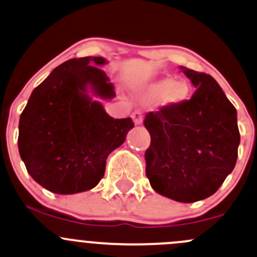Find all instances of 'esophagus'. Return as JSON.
Here are the masks:
<instances>
[{"mask_svg": "<svg viewBox=\"0 0 257 257\" xmlns=\"http://www.w3.org/2000/svg\"><path fill=\"white\" fill-rule=\"evenodd\" d=\"M132 118H133V121L136 125H140V124L143 123V114L142 112H139V110H136V112H133V114H132Z\"/></svg>", "mask_w": 257, "mask_h": 257, "instance_id": "34e87169", "label": "esophagus"}]
</instances>
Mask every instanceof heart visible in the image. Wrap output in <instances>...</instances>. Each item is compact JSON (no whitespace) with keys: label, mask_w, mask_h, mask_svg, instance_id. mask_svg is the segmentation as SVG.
Returning a JSON list of instances; mask_svg holds the SVG:
<instances>
[{"label":"heart","mask_w":257,"mask_h":257,"mask_svg":"<svg viewBox=\"0 0 257 257\" xmlns=\"http://www.w3.org/2000/svg\"><path fill=\"white\" fill-rule=\"evenodd\" d=\"M144 96L148 99L160 98L165 107H181L191 98V88L183 81H174L170 77H164L150 83L145 90Z\"/></svg>","instance_id":"1"}]
</instances>
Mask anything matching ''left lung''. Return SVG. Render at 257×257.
<instances>
[{
    "label": "left lung",
    "mask_w": 257,
    "mask_h": 257,
    "mask_svg": "<svg viewBox=\"0 0 257 257\" xmlns=\"http://www.w3.org/2000/svg\"><path fill=\"white\" fill-rule=\"evenodd\" d=\"M196 92L183 106L145 115L147 177L161 196L192 203L212 196L233 171L240 133L236 109L210 75L181 66Z\"/></svg>",
    "instance_id": "8db88e82"
}]
</instances>
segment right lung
Wrapping results in <instances>:
<instances>
[{
  "label": "right lung",
  "instance_id": "add662e5",
  "mask_svg": "<svg viewBox=\"0 0 257 257\" xmlns=\"http://www.w3.org/2000/svg\"><path fill=\"white\" fill-rule=\"evenodd\" d=\"M101 56L70 59L51 71L20 118L18 150L28 174L48 191L74 194L96 187L106 160L134 126L114 119L93 96L110 99L114 86Z\"/></svg>",
  "mask_w": 257,
  "mask_h": 257
}]
</instances>
